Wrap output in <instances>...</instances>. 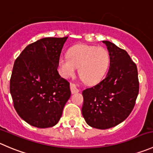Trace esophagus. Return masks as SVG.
I'll return each instance as SVG.
<instances>
[{
    "label": "esophagus",
    "mask_w": 153,
    "mask_h": 153,
    "mask_svg": "<svg viewBox=\"0 0 153 153\" xmlns=\"http://www.w3.org/2000/svg\"><path fill=\"white\" fill-rule=\"evenodd\" d=\"M70 88H71V91L72 94H75V93H77V92H79V89L77 88L76 86L75 85L74 83H71Z\"/></svg>",
    "instance_id": "34e87169"
}]
</instances>
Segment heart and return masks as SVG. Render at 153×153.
<instances>
[{"instance_id":"b5f03b06","label":"heart","mask_w":153,"mask_h":153,"mask_svg":"<svg viewBox=\"0 0 153 153\" xmlns=\"http://www.w3.org/2000/svg\"><path fill=\"white\" fill-rule=\"evenodd\" d=\"M110 64V55L103 47L76 45L68 51V56H62L58 60L61 76L68 79L73 76L79 68V76L88 84H94L102 79Z\"/></svg>"}]
</instances>
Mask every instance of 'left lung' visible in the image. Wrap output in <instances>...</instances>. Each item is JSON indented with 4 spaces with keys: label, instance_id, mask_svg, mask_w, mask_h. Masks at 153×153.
Here are the masks:
<instances>
[{
    "label": "left lung",
    "instance_id": "obj_1",
    "mask_svg": "<svg viewBox=\"0 0 153 153\" xmlns=\"http://www.w3.org/2000/svg\"><path fill=\"white\" fill-rule=\"evenodd\" d=\"M110 55L105 78L82 91V114L90 126L106 129L126 120L132 111L139 91L137 69L126 51L102 41Z\"/></svg>",
    "mask_w": 153,
    "mask_h": 153
}]
</instances>
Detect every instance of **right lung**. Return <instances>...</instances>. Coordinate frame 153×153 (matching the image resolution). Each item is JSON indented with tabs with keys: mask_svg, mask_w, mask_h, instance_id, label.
Listing matches in <instances>:
<instances>
[{
	"mask_svg": "<svg viewBox=\"0 0 153 153\" xmlns=\"http://www.w3.org/2000/svg\"><path fill=\"white\" fill-rule=\"evenodd\" d=\"M67 39H39L27 45L15 61L10 83L14 107L25 121L35 127L55 126L71 97L70 83L57 71Z\"/></svg>",
	"mask_w": 153,
	"mask_h": 153,
	"instance_id": "right-lung-1",
	"label": "right lung"
}]
</instances>
